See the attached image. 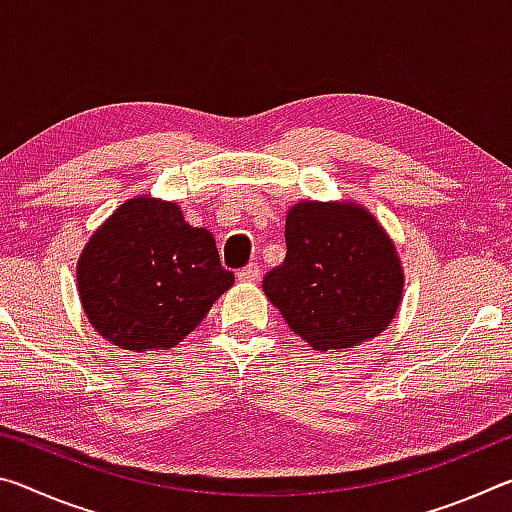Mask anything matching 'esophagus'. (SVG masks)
<instances>
[{"label": "esophagus", "instance_id": "1", "mask_svg": "<svg viewBox=\"0 0 512 512\" xmlns=\"http://www.w3.org/2000/svg\"><path fill=\"white\" fill-rule=\"evenodd\" d=\"M259 275H262V273H259V266L253 264V262H250L244 268H239V273H237L239 282H255V280H259Z\"/></svg>", "mask_w": 512, "mask_h": 512}]
</instances>
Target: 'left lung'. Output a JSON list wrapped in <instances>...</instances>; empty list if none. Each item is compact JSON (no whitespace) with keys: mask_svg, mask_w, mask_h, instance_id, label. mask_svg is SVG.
I'll use <instances>...</instances> for the list:
<instances>
[{"mask_svg":"<svg viewBox=\"0 0 512 512\" xmlns=\"http://www.w3.org/2000/svg\"><path fill=\"white\" fill-rule=\"evenodd\" d=\"M287 257L264 275V293L314 350H341L377 336L402 298L393 241L352 203L293 205Z\"/></svg>","mask_w":512,"mask_h":512,"instance_id":"8db88e82","label":"left lung"}]
</instances>
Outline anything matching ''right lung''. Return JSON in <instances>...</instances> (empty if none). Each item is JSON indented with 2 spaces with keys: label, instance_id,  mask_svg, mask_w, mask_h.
<instances>
[{
  "label": "right lung",
  "instance_id": "add662e5",
  "mask_svg": "<svg viewBox=\"0 0 512 512\" xmlns=\"http://www.w3.org/2000/svg\"><path fill=\"white\" fill-rule=\"evenodd\" d=\"M76 271L92 327L137 352L183 341L235 282L212 232L192 228L176 203L153 198L121 205L94 232Z\"/></svg>",
  "mask_w": 512,
  "mask_h": 512
}]
</instances>
